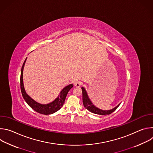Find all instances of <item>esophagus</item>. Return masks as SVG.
<instances>
[{
  "mask_svg": "<svg viewBox=\"0 0 153 153\" xmlns=\"http://www.w3.org/2000/svg\"><path fill=\"white\" fill-rule=\"evenodd\" d=\"M74 85L76 87H80L81 86V82H79V81H77V82H75L74 83Z\"/></svg>",
  "mask_w": 153,
  "mask_h": 153,
  "instance_id": "1",
  "label": "esophagus"
}]
</instances>
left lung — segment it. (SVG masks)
Here are the masks:
<instances>
[{
    "mask_svg": "<svg viewBox=\"0 0 153 153\" xmlns=\"http://www.w3.org/2000/svg\"><path fill=\"white\" fill-rule=\"evenodd\" d=\"M82 90L83 104L86 109H87L88 111H90V112H91L93 113H94L96 114H99V115H105V116L110 114L111 113L114 112L119 107V106L120 105V103L116 107L111 109V110H101V109H99V108H97L94 105V104L92 103L90 99L89 98V96H88V94H87L86 90L83 88V87H82Z\"/></svg>",
    "mask_w": 153,
    "mask_h": 153,
    "instance_id": "obj_1",
    "label": "left lung"
}]
</instances>
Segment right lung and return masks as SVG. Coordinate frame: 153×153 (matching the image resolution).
<instances>
[{"label":"right lung","mask_w":153,"mask_h":153,"mask_svg":"<svg viewBox=\"0 0 153 153\" xmlns=\"http://www.w3.org/2000/svg\"><path fill=\"white\" fill-rule=\"evenodd\" d=\"M27 57L25 60L22 67L21 69V74H20V89L22 96L25 100V102L27 103V104L34 110L36 112L45 114V115H48L51 114L53 113H54L55 112L59 110L63 106V103H65V99H66L67 95L68 93V91L73 88V85L70 84L67 86H66L62 89V90L60 91L59 96L57 97V98L53 100V102L47 103V104H41L34 100H33L29 95H28L25 91L24 85V80H23V71H24V68L25 66V64L26 62Z\"/></svg>","instance_id":"obj_1"}]
</instances>
